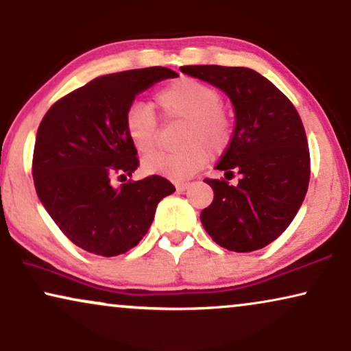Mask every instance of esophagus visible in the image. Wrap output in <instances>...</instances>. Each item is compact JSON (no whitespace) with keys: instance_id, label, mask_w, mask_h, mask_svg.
Listing matches in <instances>:
<instances>
[{"instance_id":"esophagus-1","label":"esophagus","mask_w":351,"mask_h":351,"mask_svg":"<svg viewBox=\"0 0 351 351\" xmlns=\"http://www.w3.org/2000/svg\"><path fill=\"white\" fill-rule=\"evenodd\" d=\"M175 188H176V193H184V191L189 188V184L188 183H180V181H178V183H175Z\"/></svg>"}]
</instances>
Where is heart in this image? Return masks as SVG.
I'll list each match as a JSON object with an SVG mask.
<instances>
[{"label":"heart","mask_w":351,"mask_h":351,"mask_svg":"<svg viewBox=\"0 0 351 351\" xmlns=\"http://www.w3.org/2000/svg\"><path fill=\"white\" fill-rule=\"evenodd\" d=\"M156 101L163 114L184 119L181 132L183 149L178 152H154L143 158L146 175L165 176L184 181L194 176L205 163L208 154L221 156L231 143L232 121L221 106L217 88L193 77H181L157 93ZM157 117L151 107L133 102L125 112V130L138 152H151L157 139Z\"/></svg>","instance_id":"1"}]
</instances>
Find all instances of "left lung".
I'll return each mask as SVG.
<instances>
[{
  "instance_id": "8db88e82",
  "label": "left lung",
  "mask_w": 351,
  "mask_h": 351,
  "mask_svg": "<svg viewBox=\"0 0 351 351\" xmlns=\"http://www.w3.org/2000/svg\"><path fill=\"white\" fill-rule=\"evenodd\" d=\"M181 72L221 90L236 115L231 143L217 170L232 178L239 173L241 180L236 186L205 180L215 195L200 213L202 226L228 250L263 249L286 231L308 191L310 151L300 115L252 69L184 65Z\"/></svg>"
}]
</instances>
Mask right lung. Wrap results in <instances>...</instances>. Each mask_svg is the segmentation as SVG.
<instances>
[{
    "mask_svg": "<svg viewBox=\"0 0 351 351\" xmlns=\"http://www.w3.org/2000/svg\"><path fill=\"white\" fill-rule=\"evenodd\" d=\"M165 67L95 78L59 99L41 120L34 151L38 199L60 231L90 254L115 256L143 239L158 202L175 193L162 176L114 188L132 176L138 151L125 130V112L154 83L176 78Z\"/></svg>",
    "mask_w": 351,
    "mask_h": 351,
    "instance_id": "right-lung-1",
    "label": "right lung"
}]
</instances>
